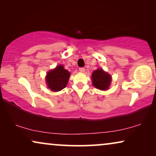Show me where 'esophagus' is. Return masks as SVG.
Returning a JSON list of instances; mask_svg holds the SVG:
<instances>
[{
  "label": "esophagus",
  "instance_id": "esophagus-1",
  "mask_svg": "<svg viewBox=\"0 0 156 156\" xmlns=\"http://www.w3.org/2000/svg\"><path fill=\"white\" fill-rule=\"evenodd\" d=\"M79 71L80 72H85V69L84 67H80V69H79Z\"/></svg>",
  "mask_w": 156,
  "mask_h": 156
}]
</instances>
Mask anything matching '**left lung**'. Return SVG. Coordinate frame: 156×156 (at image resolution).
<instances>
[{
  "label": "left lung",
  "mask_w": 156,
  "mask_h": 156,
  "mask_svg": "<svg viewBox=\"0 0 156 156\" xmlns=\"http://www.w3.org/2000/svg\"><path fill=\"white\" fill-rule=\"evenodd\" d=\"M92 84L100 90H107L112 82V76L102 69H97L91 74Z\"/></svg>",
  "instance_id": "left-lung-1"
}]
</instances>
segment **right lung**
Returning <instances> with one entry per match:
<instances>
[{"label":"right lung","instance_id":"obj_1","mask_svg":"<svg viewBox=\"0 0 156 156\" xmlns=\"http://www.w3.org/2000/svg\"><path fill=\"white\" fill-rule=\"evenodd\" d=\"M69 76L70 72L65 69L62 65H59L47 73V85L52 91H59L65 88Z\"/></svg>","mask_w":156,"mask_h":156}]
</instances>
